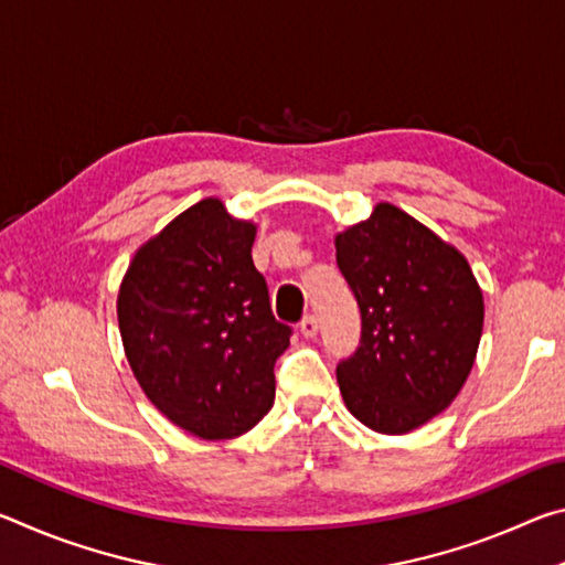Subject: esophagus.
<instances>
[{"instance_id": "34e87169", "label": "esophagus", "mask_w": 565, "mask_h": 565, "mask_svg": "<svg viewBox=\"0 0 565 565\" xmlns=\"http://www.w3.org/2000/svg\"><path fill=\"white\" fill-rule=\"evenodd\" d=\"M299 331L303 333L306 339H313L319 333V319L311 317V313H309V317H303L301 323H299Z\"/></svg>"}]
</instances>
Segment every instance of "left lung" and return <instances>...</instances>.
I'll list each match as a JSON object with an SVG mask.
<instances>
[{"instance_id": "obj_1", "label": "left lung", "mask_w": 565, "mask_h": 565, "mask_svg": "<svg viewBox=\"0 0 565 565\" xmlns=\"http://www.w3.org/2000/svg\"><path fill=\"white\" fill-rule=\"evenodd\" d=\"M337 264L361 311L339 361L343 404L379 434H408L451 404L471 374L483 296L451 244L394 204L337 236Z\"/></svg>"}]
</instances>
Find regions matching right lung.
Segmentation results:
<instances>
[{"label": "right lung", "mask_w": 565, "mask_h": 565, "mask_svg": "<svg viewBox=\"0 0 565 565\" xmlns=\"http://www.w3.org/2000/svg\"><path fill=\"white\" fill-rule=\"evenodd\" d=\"M256 226L218 199L179 214L134 254L117 313L129 366L171 424L206 441L246 434L274 404L276 321L252 262Z\"/></svg>", "instance_id": "add662e5"}]
</instances>
